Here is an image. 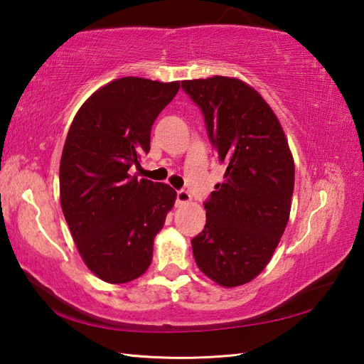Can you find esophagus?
I'll return each mask as SVG.
<instances>
[{"instance_id": "34e87169", "label": "esophagus", "mask_w": 364, "mask_h": 364, "mask_svg": "<svg viewBox=\"0 0 364 364\" xmlns=\"http://www.w3.org/2000/svg\"><path fill=\"white\" fill-rule=\"evenodd\" d=\"M188 202H191V194H189V192L184 191V189L176 191V203L178 205H183V203H188Z\"/></svg>"}]
</instances>
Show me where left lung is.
<instances>
[{
	"mask_svg": "<svg viewBox=\"0 0 364 364\" xmlns=\"http://www.w3.org/2000/svg\"><path fill=\"white\" fill-rule=\"evenodd\" d=\"M203 114L227 167L203 203L206 223L192 239L200 270L225 288L253 280L272 258L289 220L294 161L280 122L249 84L227 76L181 82Z\"/></svg>",
	"mask_w": 364,
	"mask_h": 364,
	"instance_id": "8db88e82",
	"label": "left lung"
}]
</instances>
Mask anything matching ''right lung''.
<instances>
[{
    "mask_svg": "<svg viewBox=\"0 0 364 364\" xmlns=\"http://www.w3.org/2000/svg\"><path fill=\"white\" fill-rule=\"evenodd\" d=\"M180 82L115 80L98 89L68 129L59 167L60 206L86 266L103 282L136 280L149 269L154 236L176 192L164 183L137 180L150 151V133Z\"/></svg>",
    "mask_w": 364,
    "mask_h": 364,
    "instance_id": "1",
    "label": "right lung"
}]
</instances>
